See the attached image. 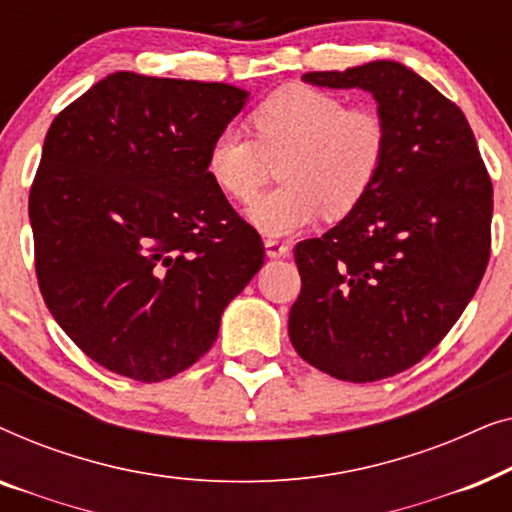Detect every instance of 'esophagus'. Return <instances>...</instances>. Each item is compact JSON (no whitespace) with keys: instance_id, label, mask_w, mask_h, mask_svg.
Here are the masks:
<instances>
[{"instance_id":"obj_1","label":"esophagus","mask_w":512,"mask_h":512,"mask_svg":"<svg viewBox=\"0 0 512 512\" xmlns=\"http://www.w3.org/2000/svg\"><path fill=\"white\" fill-rule=\"evenodd\" d=\"M291 247L286 242H279V240H265V254L268 258H284L289 256Z\"/></svg>"}]
</instances>
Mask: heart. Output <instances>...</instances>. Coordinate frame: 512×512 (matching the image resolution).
I'll list each match as a JSON object with an SVG mask.
<instances>
[{
	"mask_svg": "<svg viewBox=\"0 0 512 512\" xmlns=\"http://www.w3.org/2000/svg\"><path fill=\"white\" fill-rule=\"evenodd\" d=\"M254 139L226 128L207 149L209 179L228 198L249 202L277 163L282 186L249 207V221L270 237L298 233L324 212L338 219L373 188L387 156V125L373 109L338 95L286 86L249 116Z\"/></svg>",
	"mask_w": 512,
	"mask_h": 512,
	"instance_id": "b5f03b06",
	"label": "heart"
}]
</instances>
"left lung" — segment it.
<instances>
[{"mask_svg": "<svg viewBox=\"0 0 512 512\" xmlns=\"http://www.w3.org/2000/svg\"><path fill=\"white\" fill-rule=\"evenodd\" d=\"M373 95L387 156L359 205L296 244V352L321 373L375 382L422 361L457 324L489 261L492 181L457 104L401 62L307 72Z\"/></svg>", "mask_w": 512, "mask_h": 512, "instance_id": "obj_1", "label": "left lung"}]
</instances>
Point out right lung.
Listing matches in <instances>:
<instances>
[{
    "label": "right lung",
    "mask_w": 512,
    "mask_h": 512,
    "mask_svg": "<svg viewBox=\"0 0 512 512\" xmlns=\"http://www.w3.org/2000/svg\"><path fill=\"white\" fill-rule=\"evenodd\" d=\"M249 93L116 72L55 116L30 191L39 289L111 373L160 382L212 349L263 265L261 235L209 179Z\"/></svg>",
    "instance_id": "1"
}]
</instances>
